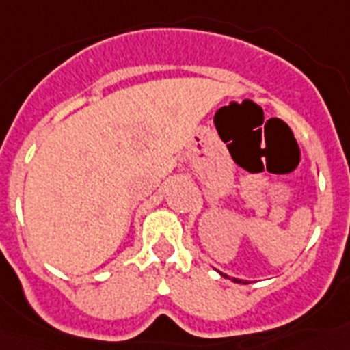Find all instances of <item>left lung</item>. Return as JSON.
<instances>
[{
	"label": "left lung",
	"instance_id": "left-lung-1",
	"mask_svg": "<svg viewBox=\"0 0 350 350\" xmlns=\"http://www.w3.org/2000/svg\"><path fill=\"white\" fill-rule=\"evenodd\" d=\"M219 273H221V271H219ZM222 277H224V279H231V277H228V275H224V273H221ZM233 280V282H237V284H247V282H243V280H240V279H231Z\"/></svg>",
	"mask_w": 350,
	"mask_h": 350
}]
</instances>
